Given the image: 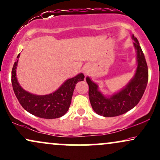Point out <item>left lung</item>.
Returning a JSON list of instances; mask_svg holds the SVG:
<instances>
[{
  "label": "left lung",
  "instance_id": "8db88e82",
  "mask_svg": "<svg viewBox=\"0 0 160 160\" xmlns=\"http://www.w3.org/2000/svg\"><path fill=\"white\" fill-rule=\"evenodd\" d=\"M137 51V67L134 78L123 90L110 97H106L98 90V84L89 77V97L93 110L103 117H115L123 115L135 107L143 95L148 80V66L138 39L132 36Z\"/></svg>",
  "mask_w": 160,
  "mask_h": 160
}]
</instances>
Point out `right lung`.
I'll list each match as a JSON object with an SVG mask.
<instances>
[{
	"label": "right lung",
	"mask_w": 160,
	"mask_h": 160,
	"mask_svg": "<svg viewBox=\"0 0 160 160\" xmlns=\"http://www.w3.org/2000/svg\"><path fill=\"white\" fill-rule=\"evenodd\" d=\"M20 53L17 58H19ZM18 61L12 70V84L14 94L24 109L37 117L53 119L63 116L69 109L73 90L78 82L84 80V76L79 73L64 82L57 91L45 95H37L24 90L16 77Z\"/></svg>",
	"instance_id": "right-lung-1"
}]
</instances>
